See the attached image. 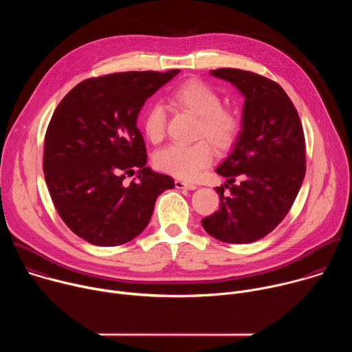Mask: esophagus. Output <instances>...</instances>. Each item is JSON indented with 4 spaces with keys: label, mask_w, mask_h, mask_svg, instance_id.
<instances>
[{
    "label": "esophagus",
    "mask_w": 352,
    "mask_h": 352,
    "mask_svg": "<svg viewBox=\"0 0 352 352\" xmlns=\"http://www.w3.org/2000/svg\"><path fill=\"white\" fill-rule=\"evenodd\" d=\"M175 188H178V189H196V185L195 184H189V182H185V181H182V179H175Z\"/></svg>",
    "instance_id": "obj_1"
}]
</instances>
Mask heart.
<instances>
[{"label":"heart","instance_id":"1","mask_svg":"<svg viewBox=\"0 0 352 352\" xmlns=\"http://www.w3.org/2000/svg\"><path fill=\"white\" fill-rule=\"evenodd\" d=\"M168 104L177 110L199 118L196 139L192 144H170L155 155L157 170L178 179L193 181L213 160V148L226 152L236 140L242 120L239 111L223 106L217 90L200 79H188L175 86L168 97ZM142 129L146 138L157 144L166 136L167 114L160 104L148 106L142 116Z\"/></svg>","mask_w":352,"mask_h":352}]
</instances>
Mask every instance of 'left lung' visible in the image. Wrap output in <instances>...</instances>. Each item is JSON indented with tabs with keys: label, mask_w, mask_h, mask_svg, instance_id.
I'll use <instances>...</instances> for the list:
<instances>
[{
	"label": "left lung",
	"mask_w": 352,
	"mask_h": 352,
	"mask_svg": "<svg viewBox=\"0 0 352 352\" xmlns=\"http://www.w3.org/2000/svg\"><path fill=\"white\" fill-rule=\"evenodd\" d=\"M216 78L245 96L242 129L230 156L216 168L220 209L202 220L206 232L227 243L255 242L287 216L305 177V136L298 111L283 87L250 71L220 68ZM239 176L241 181L234 184ZM230 195L223 196V189Z\"/></svg>",
	"instance_id": "obj_1"
}]
</instances>
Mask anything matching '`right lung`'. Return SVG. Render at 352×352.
<instances>
[{"mask_svg":"<svg viewBox=\"0 0 352 352\" xmlns=\"http://www.w3.org/2000/svg\"><path fill=\"white\" fill-rule=\"evenodd\" d=\"M179 69L118 72L78 83L57 106L44 136L43 171L68 228L97 246L138 236L170 175L146 167L136 118L146 100ZM135 173L129 186L124 177Z\"/></svg>","mask_w":352,"mask_h":352,"instance_id":"add662e5","label":"right lung"}]
</instances>
